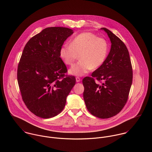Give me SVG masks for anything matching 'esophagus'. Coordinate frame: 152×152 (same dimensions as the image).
I'll return each mask as SVG.
<instances>
[{
	"instance_id": "obj_1",
	"label": "esophagus",
	"mask_w": 152,
	"mask_h": 152,
	"mask_svg": "<svg viewBox=\"0 0 152 152\" xmlns=\"http://www.w3.org/2000/svg\"><path fill=\"white\" fill-rule=\"evenodd\" d=\"M76 80L77 82H79L80 81V78L79 77H76Z\"/></svg>"
}]
</instances>
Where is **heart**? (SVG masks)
Returning a JSON list of instances; mask_svg holds the SVG:
<instances>
[{
	"instance_id": "b5f03b06",
	"label": "heart",
	"mask_w": 152,
	"mask_h": 152,
	"mask_svg": "<svg viewBox=\"0 0 152 152\" xmlns=\"http://www.w3.org/2000/svg\"><path fill=\"white\" fill-rule=\"evenodd\" d=\"M108 51L107 41L102 38L89 32L79 34L69 44L64 45L59 55L64 62L72 66L76 59L80 61L69 70L71 75L82 76L91 69H96L105 62Z\"/></svg>"
}]
</instances>
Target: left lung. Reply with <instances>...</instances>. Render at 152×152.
Masks as SVG:
<instances>
[{
	"mask_svg": "<svg viewBox=\"0 0 152 152\" xmlns=\"http://www.w3.org/2000/svg\"><path fill=\"white\" fill-rule=\"evenodd\" d=\"M101 29L110 39L111 50L104 64L92 73V77H85L82 83L87 109L93 115L105 119L118 114L126 104L133 72L125 44L110 30Z\"/></svg>",
	"mask_w": 152,
	"mask_h": 152,
	"instance_id": "1",
	"label": "left lung"
}]
</instances>
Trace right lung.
Returning <instances> with one entry per match:
<instances>
[{
	"instance_id": "1",
	"label": "right lung",
	"mask_w": 152,
	"mask_h": 152,
	"mask_svg": "<svg viewBox=\"0 0 152 152\" xmlns=\"http://www.w3.org/2000/svg\"><path fill=\"white\" fill-rule=\"evenodd\" d=\"M72 29L51 27L44 29L27 42L17 68V81L27 108L42 118L53 117L64 108L66 97L76 84L68 76L59 55Z\"/></svg>"
}]
</instances>
